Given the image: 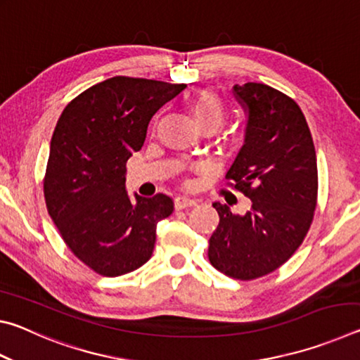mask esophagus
I'll return each instance as SVG.
<instances>
[{"mask_svg":"<svg viewBox=\"0 0 360 360\" xmlns=\"http://www.w3.org/2000/svg\"><path fill=\"white\" fill-rule=\"evenodd\" d=\"M197 205V200H193L191 197H184V195H179V197L174 198V208L176 210H184V208H191V206Z\"/></svg>","mask_w":360,"mask_h":360,"instance_id":"esophagus-1","label":"esophagus"}]
</instances>
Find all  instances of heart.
Instances as JSON below:
<instances>
[{
  "label": "heart",
  "instance_id": "b5f03b06",
  "mask_svg": "<svg viewBox=\"0 0 360 360\" xmlns=\"http://www.w3.org/2000/svg\"><path fill=\"white\" fill-rule=\"evenodd\" d=\"M191 111L200 129L205 131H216L224 124L227 106L216 92L202 90L192 98Z\"/></svg>",
  "mask_w": 360,
  "mask_h": 360
}]
</instances>
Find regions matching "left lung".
<instances>
[{
	"label": "left lung",
	"mask_w": 360,
	"mask_h": 360,
	"mask_svg": "<svg viewBox=\"0 0 360 360\" xmlns=\"http://www.w3.org/2000/svg\"><path fill=\"white\" fill-rule=\"evenodd\" d=\"M233 90L248 127L225 179L252 208L240 216L212 205L219 225L208 259L224 275L251 281L278 270L303 243L318 205V163L307 119L290 96L257 82Z\"/></svg>",
	"instance_id": "8db88e82"
}]
</instances>
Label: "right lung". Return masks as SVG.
<instances>
[{
  "mask_svg": "<svg viewBox=\"0 0 360 360\" xmlns=\"http://www.w3.org/2000/svg\"><path fill=\"white\" fill-rule=\"evenodd\" d=\"M184 89L115 76L71 100L57 122L44 176L49 216L70 251L101 276L144 265L154 251L157 222L174 210L165 193L136 195L131 203L125 173L152 115Z\"/></svg>",
  "mask_w": 360,
  "mask_h": 360,
  "instance_id": "right-lung-1",
  "label": "right lung"
}]
</instances>
